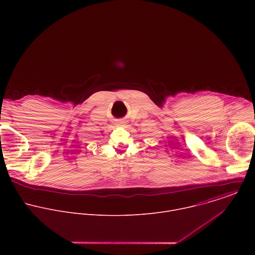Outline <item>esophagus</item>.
<instances>
[{
  "instance_id": "34e87169",
  "label": "esophagus",
  "mask_w": 255,
  "mask_h": 255,
  "mask_svg": "<svg viewBox=\"0 0 255 255\" xmlns=\"http://www.w3.org/2000/svg\"><path fill=\"white\" fill-rule=\"evenodd\" d=\"M125 123H126V121H125V120L120 119V120H118V121L116 122V125H118V126H124V125H125Z\"/></svg>"
}]
</instances>
